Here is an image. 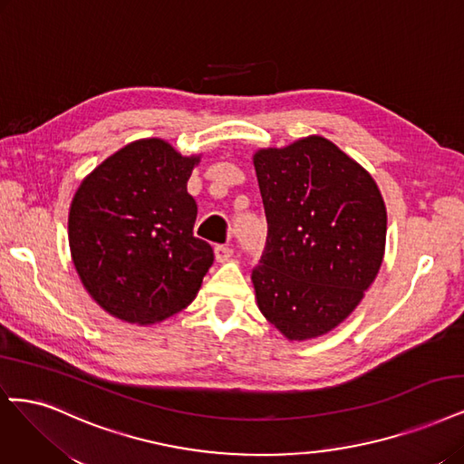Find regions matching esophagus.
<instances>
[{
	"label": "esophagus",
	"instance_id": "1",
	"mask_svg": "<svg viewBox=\"0 0 464 464\" xmlns=\"http://www.w3.org/2000/svg\"><path fill=\"white\" fill-rule=\"evenodd\" d=\"M234 255V249L228 247V246H215V257L218 263H225L228 261Z\"/></svg>",
	"mask_w": 464,
	"mask_h": 464
}]
</instances>
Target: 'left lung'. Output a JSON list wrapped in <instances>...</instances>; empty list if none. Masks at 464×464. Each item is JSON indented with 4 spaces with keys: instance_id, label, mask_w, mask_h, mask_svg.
Here are the masks:
<instances>
[{
    "instance_id": "8db88e82",
    "label": "left lung",
    "mask_w": 464,
    "mask_h": 464,
    "mask_svg": "<svg viewBox=\"0 0 464 464\" xmlns=\"http://www.w3.org/2000/svg\"><path fill=\"white\" fill-rule=\"evenodd\" d=\"M266 246L253 266L259 309L287 340L343 323L374 282L386 205L372 177L323 136L253 157Z\"/></svg>"
}]
</instances>
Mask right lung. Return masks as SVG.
Masks as SVG:
<instances>
[{"mask_svg":"<svg viewBox=\"0 0 464 464\" xmlns=\"http://www.w3.org/2000/svg\"><path fill=\"white\" fill-rule=\"evenodd\" d=\"M199 157L150 138L119 150L80 184L69 244L90 295L126 323L153 324L186 309L213 265L194 236L188 179Z\"/></svg>","mask_w":464,"mask_h":464,"instance_id":"right-lung-1","label":"right lung"}]
</instances>
